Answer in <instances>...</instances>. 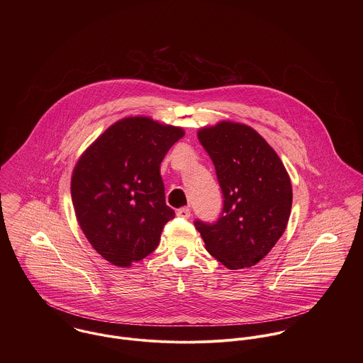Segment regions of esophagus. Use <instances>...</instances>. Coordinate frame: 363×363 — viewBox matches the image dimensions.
<instances>
[{
    "instance_id": "34e87169",
    "label": "esophagus",
    "mask_w": 363,
    "mask_h": 363,
    "mask_svg": "<svg viewBox=\"0 0 363 363\" xmlns=\"http://www.w3.org/2000/svg\"><path fill=\"white\" fill-rule=\"evenodd\" d=\"M177 216H180V218H184V219H189L190 218V215H191V212H190V209L189 208H180V209H177Z\"/></svg>"
}]
</instances>
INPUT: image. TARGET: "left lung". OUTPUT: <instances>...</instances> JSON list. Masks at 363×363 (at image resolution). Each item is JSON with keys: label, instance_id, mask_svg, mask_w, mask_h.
<instances>
[{"label": "left lung", "instance_id": "left-lung-1", "mask_svg": "<svg viewBox=\"0 0 363 363\" xmlns=\"http://www.w3.org/2000/svg\"><path fill=\"white\" fill-rule=\"evenodd\" d=\"M199 141L212 159L223 194L219 219L196 220L211 256L229 269L253 267L286 229L292 184L277 152L259 133L242 123L203 127Z\"/></svg>", "mask_w": 363, "mask_h": 363}]
</instances>
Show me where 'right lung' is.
<instances>
[{
	"label": "right lung",
	"mask_w": 363,
	"mask_h": 363,
	"mask_svg": "<svg viewBox=\"0 0 363 363\" xmlns=\"http://www.w3.org/2000/svg\"><path fill=\"white\" fill-rule=\"evenodd\" d=\"M184 130L147 116L111 124L78 159L71 177L77 220L92 247L131 267L159 245L174 218L164 203L160 163Z\"/></svg>",
	"instance_id": "1"
}]
</instances>
